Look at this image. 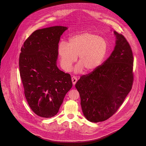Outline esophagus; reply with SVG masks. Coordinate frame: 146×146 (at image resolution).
I'll use <instances>...</instances> for the list:
<instances>
[{
	"mask_svg": "<svg viewBox=\"0 0 146 146\" xmlns=\"http://www.w3.org/2000/svg\"><path fill=\"white\" fill-rule=\"evenodd\" d=\"M72 80L73 84H75L77 82V78H76V77H75V76H73L72 78Z\"/></svg>",
	"mask_w": 146,
	"mask_h": 146,
	"instance_id": "esophagus-1",
	"label": "esophagus"
}]
</instances>
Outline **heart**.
<instances>
[{"mask_svg":"<svg viewBox=\"0 0 146 146\" xmlns=\"http://www.w3.org/2000/svg\"><path fill=\"white\" fill-rule=\"evenodd\" d=\"M106 40L90 32L77 34L69 38L67 44L62 42L58 48L60 65L65 71H70L72 65L77 59L79 62L74 72H91L102 64L107 52Z\"/></svg>","mask_w":146,"mask_h":146,"instance_id":"b5f03b06","label":"heart"}]
</instances>
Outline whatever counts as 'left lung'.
I'll return each instance as SVG.
<instances>
[{
	"mask_svg": "<svg viewBox=\"0 0 146 146\" xmlns=\"http://www.w3.org/2000/svg\"><path fill=\"white\" fill-rule=\"evenodd\" d=\"M114 33L116 42L111 55L95 70L82 76L75 85L84 116L91 122L104 121L115 114L133 86L132 50L122 34Z\"/></svg>",
	"mask_w": 146,
	"mask_h": 146,
	"instance_id": "obj_1",
	"label": "left lung"
}]
</instances>
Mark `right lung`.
<instances>
[{"mask_svg":"<svg viewBox=\"0 0 146 146\" xmlns=\"http://www.w3.org/2000/svg\"><path fill=\"white\" fill-rule=\"evenodd\" d=\"M67 29L54 26L37 30L21 49L19 70L25 96L33 112L42 117L57 114L72 86L70 75L60 70L56 62L60 37Z\"/></svg>","mask_w":146,"mask_h":146,"instance_id":"add662e5","label":"right lung"}]
</instances>
